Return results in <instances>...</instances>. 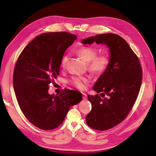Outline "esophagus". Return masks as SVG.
Wrapping results in <instances>:
<instances>
[{"instance_id": "obj_1", "label": "esophagus", "mask_w": 156, "mask_h": 156, "mask_svg": "<svg viewBox=\"0 0 156 156\" xmlns=\"http://www.w3.org/2000/svg\"><path fill=\"white\" fill-rule=\"evenodd\" d=\"M82 94H83V99L86 100V99H87V94H86L85 93H83Z\"/></svg>"}]
</instances>
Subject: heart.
<instances>
[{"label":"heart","mask_w":156,"mask_h":156,"mask_svg":"<svg viewBox=\"0 0 156 156\" xmlns=\"http://www.w3.org/2000/svg\"><path fill=\"white\" fill-rule=\"evenodd\" d=\"M76 52L87 62L88 69L95 74H102L108 69L110 60L106 55H97L98 51L92 47H81L77 49ZM69 61V55L63 56L61 60V66L63 68L66 66ZM87 78L83 76L73 77L71 83L79 89H84L88 82Z\"/></svg>","instance_id":"obj_1"}]
</instances>
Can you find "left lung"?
Segmentation results:
<instances>
[{"label":"left lung","instance_id":"left-lung-1","mask_svg":"<svg viewBox=\"0 0 156 156\" xmlns=\"http://www.w3.org/2000/svg\"><path fill=\"white\" fill-rule=\"evenodd\" d=\"M104 44L109 49L110 62L95 82L93 90L109 96L102 99L98 94L88 95L92 110L86 116L88 126L107 130L123 121L133 108L140 90L142 68L137 56L128 43L114 34H99L84 38L83 44Z\"/></svg>","mask_w":156,"mask_h":156}]
</instances>
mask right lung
<instances>
[{"mask_svg": "<svg viewBox=\"0 0 156 156\" xmlns=\"http://www.w3.org/2000/svg\"><path fill=\"white\" fill-rule=\"evenodd\" d=\"M66 32L45 33L23 49L16 63L13 87L24 115L33 125L44 130L58 127L71 105L78 104L71 93L49 94L48 85L59 75L66 50L76 40Z\"/></svg>", "mask_w": 156, "mask_h": 156, "instance_id": "1", "label": "right lung"}]
</instances>
